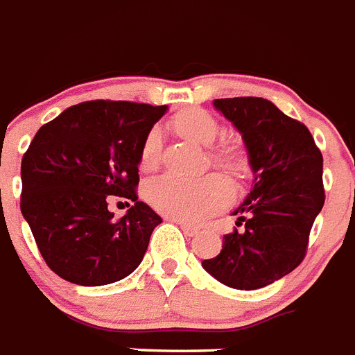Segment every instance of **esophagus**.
<instances>
[{"instance_id": "34e87169", "label": "esophagus", "mask_w": 355, "mask_h": 355, "mask_svg": "<svg viewBox=\"0 0 355 355\" xmlns=\"http://www.w3.org/2000/svg\"><path fill=\"white\" fill-rule=\"evenodd\" d=\"M177 221L178 225H180V229L184 230V232L187 234V236H196V234L200 232L198 227H195V225H191V223H186V221H182V220H173Z\"/></svg>"}]
</instances>
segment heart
<instances>
[{
    "instance_id": "b5f03b06",
    "label": "heart",
    "mask_w": 355,
    "mask_h": 355,
    "mask_svg": "<svg viewBox=\"0 0 355 355\" xmlns=\"http://www.w3.org/2000/svg\"><path fill=\"white\" fill-rule=\"evenodd\" d=\"M175 126L189 139L211 146L220 135V125L211 114L202 109H191L178 114ZM162 150V134L159 126L150 128L141 146V168H155ZM212 162L225 168L232 175H243L246 168L245 153L236 144H223L211 153ZM146 198L153 207L166 216L182 221H202L207 216L223 209L232 200V187L221 175L205 177H182L177 173H164L146 184Z\"/></svg>"
}]
</instances>
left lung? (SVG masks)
I'll list each match as a JSON object with an SVG mask.
<instances>
[{
  "instance_id": "8db88e82",
  "label": "left lung",
  "mask_w": 355,
  "mask_h": 355,
  "mask_svg": "<svg viewBox=\"0 0 355 355\" xmlns=\"http://www.w3.org/2000/svg\"><path fill=\"white\" fill-rule=\"evenodd\" d=\"M243 135L254 187L234 211L239 232L202 266L221 284L259 289L304 261L309 232L325 202L323 157L304 123L264 98H221L212 103Z\"/></svg>"
}]
</instances>
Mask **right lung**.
Returning <instances> with one entry per match:
<instances>
[{
	"label": "right lung",
	"instance_id": "add662e5",
	"mask_svg": "<svg viewBox=\"0 0 355 355\" xmlns=\"http://www.w3.org/2000/svg\"><path fill=\"white\" fill-rule=\"evenodd\" d=\"M168 110L132 101L73 105L39 128L21 162V212L42 259L78 286L130 275L162 218L137 200L141 146ZM114 196L132 202L119 220Z\"/></svg>",
	"mask_w": 355,
	"mask_h": 355
}]
</instances>
